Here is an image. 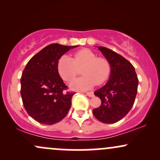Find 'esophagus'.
<instances>
[{"mask_svg":"<svg viewBox=\"0 0 160 160\" xmlns=\"http://www.w3.org/2000/svg\"><path fill=\"white\" fill-rule=\"evenodd\" d=\"M86 95L89 97H93L94 96V92H86Z\"/></svg>","mask_w":160,"mask_h":160,"instance_id":"34e87169","label":"esophagus"}]
</instances>
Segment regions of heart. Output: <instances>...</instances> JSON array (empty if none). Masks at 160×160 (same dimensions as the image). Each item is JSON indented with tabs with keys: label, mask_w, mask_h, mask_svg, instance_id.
<instances>
[{
	"label": "heart",
	"mask_w": 160,
	"mask_h": 160,
	"mask_svg": "<svg viewBox=\"0 0 160 160\" xmlns=\"http://www.w3.org/2000/svg\"><path fill=\"white\" fill-rule=\"evenodd\" d=\"M82 68V78L71 83V88L75 90H86L95 84L103 83L109 78L111 66L108 60L98 57L95 52L87 49H80L74 54V57L63 55L57 65L58 74L64 80L71 82Z\"/></svg>",
	"instance_id": "1"
}]
</instances>
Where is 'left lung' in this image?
Instances as JSON below:
<instances>
[{
	"mask_svg": "<svg viewBox=\"0 0 160 160\" xmlns=\"http://www.w3.org/2000/svg\"><path fill=\"white\" fill-rule=\"evenodd\" d=\"M111 66L107 83L95 91L102 101L100 107L92 113L104 123H114L122 120L132 108L137 95L138 79L133 65L127 59L111 49L98 47Z\"/></svg>",
	"mask_w": 160,
	"mask_h": 160,
	"instance_id": "left-lung-1",
	"label": "left lung"
}]
</instances>
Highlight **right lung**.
Instances as JSON below:
<instances>
[{"label": "right lung", "instance_id": "1", "mask_svg": "<svg viewBox=\"0 0 160 160\" xmlns=\"http://www.w3.org/2000/svg\"><path fill=\"white\" fill-rule=\"evenodd\" d=\"M77 47L49 44L33 56L23 70L20 80L23 105L37 122L52 125L67 115L75 93L67 91L57 65L65 52Z\"/></svg>", "mask_w": 160, "mask_h": 160}]
</instances>
